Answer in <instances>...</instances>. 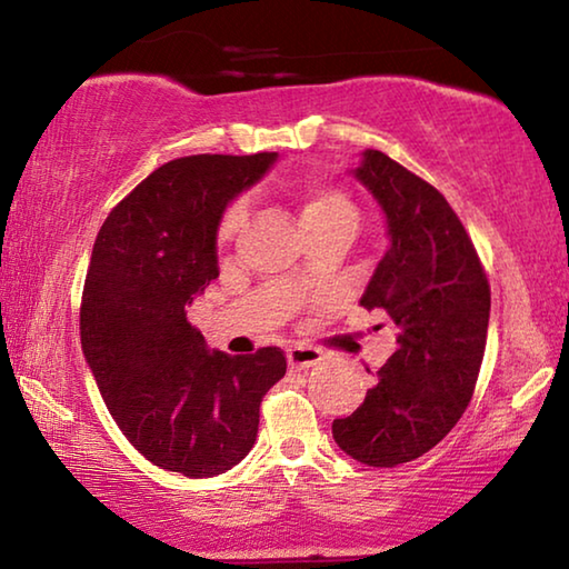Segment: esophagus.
Returning a JSON list of instances; mask_svg holds the SVG:
<instances>
[{
	"label": "esophagus",
	"mask_w": 569,
	"mask_h": 569,
	"mask_svg": "<svg viewBox=\"0 0 569 569\" xmlns=\"http://www.w3.org/2000/svg\"><path fill=\"white\" fill-rule=\"evenodd\" d=\"M286 356H288V366H291V369H311V366L321 363V359H323L319 349H313V346H303V343L291 346V349L286 351Z\"/></svg>",
	"instance_id": "obj_1"
}]
</instances>
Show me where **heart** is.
<instances>
[{
	"instance_id": "heart-1",
	"label": "heart",
	"mask_w": 569,
	"mask_h": 569,
	"mask_svg": "<svg viewBox=\"0 0 569 569\" xmlns=\"http://www.w3.org/2000/svg\"><path fill=\"white\" fill-rule=\"evenodd\" d=\"M298 203V220L306 233H313V230L339 226V223H351L356 226V206L349 192L333 186H321V182H308L301 190L296 192ZM248 216V208L243 200H233L223 216L218 220L216 238L218 243H230L238 236V230L243 228Z\"/></svg>"
}]
</instances>
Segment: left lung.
<instances>
[{
  "instance_id": "left-lung-1",
  "label": "left lung",
  "mask_w": 569,
  "mask_h": 569,
  "mask_svg": "<svg viewBox=\"0 0 569 569\" xmlns=\"http://www.w3.org/2000/svg\"><path fill=\"white\" fill-rule=\"evenodd\" d=\"M387 213L391 246L361 296L399 326L397 351L333 439L369 467L427 455L469 407L485 359L489 281L447 198L381 150L353 170ZM369 371V369H366Z\"/></svg>"
}]
</instances>
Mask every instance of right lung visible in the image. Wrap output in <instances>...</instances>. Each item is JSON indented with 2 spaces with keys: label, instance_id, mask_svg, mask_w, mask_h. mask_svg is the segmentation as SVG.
<instances>
[{
  "label": "right lung",
  "instance_id": "1",
  "mask_svg": "<svg viewBox=\"0 0 569 569\" xmlns=\"http://www.w3.org/2000/svg\"><path fill=\"white\" fill-rule=\"evenodd\" d=\"M276 152L170 160L110 210L92 246L80 339L108 411L142 457L186 477L243 459L266 391L286 356L208 353L188 321L192 296L218 278L216 228L228 200L271 168Z\"/></svg>",
  "mask_w": 569,
  "mask_h": 569
}]
</instances>
